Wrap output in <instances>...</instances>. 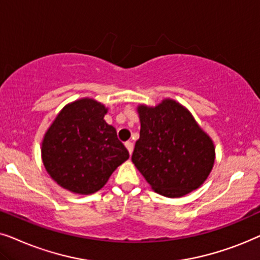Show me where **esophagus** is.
<instances>
[{
	"label": "esophagus",
	"instance_id": "34e87169",
	"mask_svg": "<svg viewBox=\"0 0 260 260\" xmlns=\"http://www.w3.org/2000/svg\"><path fill=\"white\" fill-rule=\"evenodd\" d=\"M124 145H126V147H127L128 152H129V154H132L133 148H134V145H133L132 141H126V143H124Z\"/></svg>",
	"mask_w": 260,
	"mask_h": 260
}]
</instances>
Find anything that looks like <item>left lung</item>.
<instances>
[{
  "label": "left lung",
  "mask_w": 260,
  "mask_h": 260,
  "mask_svg": "<svg viewBox=\"0 0 260 260\" xmlns=\"http://www.w3.org/2000/svg\"><path fill=\"white\" fill-rule=\"evenodd\" d=\"M140 138L132 161L152 189L181 197L199 188L213 169L215 148L188 110L172 100L140 106Z\"/></svg>",
  "instance_id": "1"
}]
</instances>
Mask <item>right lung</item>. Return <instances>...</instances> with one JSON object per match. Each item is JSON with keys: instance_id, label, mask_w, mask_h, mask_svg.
Instances as JSON below:
<instances>
[{"instance_id": "add662e5", "label": "right lung", "mask_w": 260, "mask_h": 260, "mask_svg": "<svg viewBox=\"0 0 260 260\" xmlns=\"http://www.w3.org/2000/svg\"><path fill=\"white\" fill-rule=\"evenodd\" d=\"M107 109L91 99L64 107L45 134L41 154L52 178L72 192L89 195L129 158L116 129L103 120Z\"/></svg>"}]
</instances>
